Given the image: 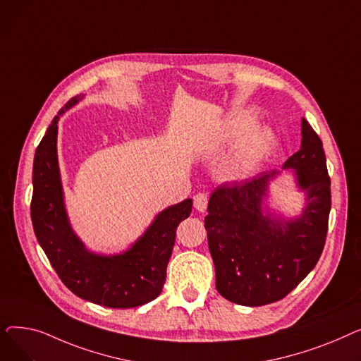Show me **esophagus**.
Segmentation results:
<instances>
[{"label":"esophagus","instance_id":"obj_1","mask_svg":"<svg viewBox=\"0 0 361 361\" xmlns=\"http://www.w3.org/2000/svg\"><path fill=\"white\" fill-rule=\"evenodd\" d=\"M207 200H209V197H207V193H197V195L193 197L196 211L204 212L206 207H207Z\"/></svg>","mask_w":361,"mask_h":361}]
</instances>
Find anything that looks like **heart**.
Instances as JSON below:
<instances>
[{
    "instance_id": "b5f03b06",
    "label": "heart",
    "mask_w": 361,
    "mask_h": 361,
    "mask_svg": "<svg viewBox=\"0 0 361 361\" xmlns=\"http://www.w3.org/2000/svg\"><path fill=\"white\" fill-rule=\"evenodd\" d=\"M255 114L249 109H237L226 116L219 127V140L233 142L244 135L253 123ZM272 142V135L268 128H255L245 135L231 159L226 162L225 171L231 178H240L249 174L257 161L263 157L264 152Z\"/></svg>"
}]
</instances>
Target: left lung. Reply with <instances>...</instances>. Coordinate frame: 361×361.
<instances>
[{
  "label": "left lung",
  "mask_w": 361,
  "mask_h": 361,
  "mask_svg": "<svg viewBox=\"0 0 361 361\" xmlns=\"http://www.w3.org/2000/svg\"><path fill=\"white\" fill-rule=\"evenodd\" d=\"M301 137L300 150L282 166L294 169L297 187L306 193L300 216L286 219L263 207L278 171L221 184L211 195L204 228L216 290L235 305L256 307L283 298L312 272L325 247L331 212L326 157L306 118Z\"/></svg>",
  "instance_id": "obj_1"
}]
</instances>
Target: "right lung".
Here are the masks:
<instances>
[{
	"mask_svg": "<svg viewBox=\"0 0 361 361\" xmlns=\"http://www.w3.org/2000/svg\"><path fill=\"white\" fill-rule=\"evenodd\" d=\"M82 98L74 97L59 111L36 147L30 203L35 235L71 293L105 307H137L161 294L177 226L190 215L193 200L185 199L159 212L145 234L121 255L89 252L70 225L56 157L59 120Z\"/></svg>",
	"mask_w": 361,
	"mask_h": 361,
	"instance_id": "right-lung-1",
	"label": "right lung"
}]
</instances>
